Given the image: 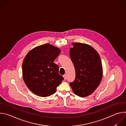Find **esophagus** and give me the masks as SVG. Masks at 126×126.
I'll use <instances>...</instances> for the list:
<instances>
[{
  "mask_svg": "<svg viewBox=\"0 0 126 126\" xmlns=\"http://www.w3.org/2000/svg\"><path fill=\"white\" fill-rule=\"evenodd\" d=\"M63 78H64V80H66V75H63Z\"/></svg>",
  "mask_w": 126,
  "mask_h": 126,
  "instance_id": "esophagus-1",
  "label": "esophagus"
}]
</instances>
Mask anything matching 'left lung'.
<instances>
[{
  "label": "left lung",
  "mask_w": 126,
  "mask_h": 126,
  "mask_svg": "<svg viewBox=\"0 0 126 126\" xmlns=\"http://www.w3.org/2000/svg\"><path fill=\"white\" fill-rule=\"evenodd\" d=\"M70 56L75 69L76 77L71 82L74 94L83 97L92 94L101 81L103 70L98 52L91 46L72 43Z\"/></svg>",
  "instance_id": "obj_1"
}]
</instances>
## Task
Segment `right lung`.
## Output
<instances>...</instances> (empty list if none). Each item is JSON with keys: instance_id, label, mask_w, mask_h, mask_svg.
Returning a JSON list of instances; mask_svg holds the SVG:
<instances>
[{"instance_id": "add662e5", "label": "right lung", "mask_w": 126, "mask_h": 126, "mask_svg": "<svg viewBox=\"0 0 126 126\" xmlns=\"http://www.w3.org/2000/svg\"><path fill=\"white\" fill-rule=\"evenodd\" d=\"M60 49L46 44L35 47L25 56L22 64L23 79L28 89L40 97L54 94L63 80L59 67L54 63Z\"/></svg>"}]
</instances>
